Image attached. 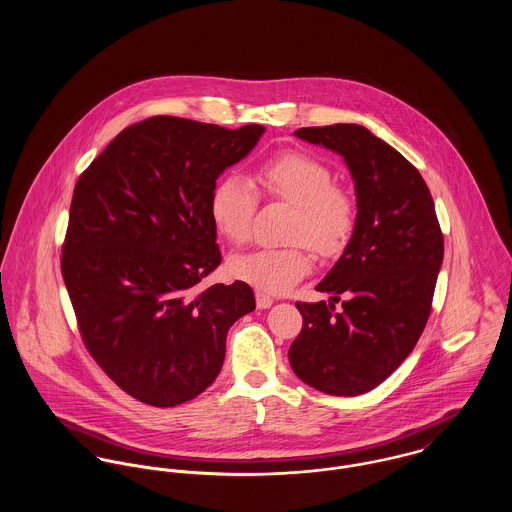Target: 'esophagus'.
<instances>
[{"mask_svg": "<svg viewBox=\"0 0 512 512\" xmlns=\"http://www.w3.org/2000/svg\"><path fill=\"white\" fill-rule=\"evenodd\" d=\"M274 303V299L264 292H256V305L258 309H268Z\"/></svg>", "mask_w": 512, "mask_h": 512, "instance_id": "esophagus-1", "label": "esophagus"}]
</instances>
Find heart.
<instances>
[{
	"label": "heart",
	"mask_w": 512,
	"mask_h": 512,
	"mask_svg": "<svg viewBox=\"0 0 512 512\" xmlns=\"http://www.w3.org/2000/svg\"><path fill=\"white\" fill-rule=\"evenodd\" d=\"M266 199L292 205L286 240L288 246L264 248L232 262V274L260 292L282 293L309 274L311 250L329 260L349 246L359 220L355 195L333 183V171L321 159L288 149L260 163L252 177ZM258 195L252 185L236 175H226L211 193V219L232 244H244L252 234Z\"/></svg>",
	"instance_id": "heart-1"
}]
</instances>
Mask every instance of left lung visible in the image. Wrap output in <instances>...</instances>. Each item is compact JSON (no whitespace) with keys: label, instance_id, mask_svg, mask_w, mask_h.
Listing matches in <instances>:
<instances>
[{"label":"left lung","instance_id":"8db88e82","mask_svg":"<svg viewBox=\"0 0 512 512\" xmlns=\"http://www.w3.org/2000/svg\"><path fill=\"white\" fill-rule=\"evenodd\" d=\"M295 136L345 157L359 220L343 256L315 288L331 293V301L295 303L303 325L288 357L305 384L359 396L414 351L432 311L443 234L420 171L365 126L299 128Z\"/></svg>","mask_w":512,"mask_h":512}]
</instances>
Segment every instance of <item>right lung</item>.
<instances>
[{
	"label": "right lung",
	"mask_w": 512,
	"mask_h": 512,
	"mask_svg": "<svg viewBox=\"0 0 512 512\" xmlns=\"http://www.w3.org/2000/svg\"><path fill=\"white\" fill-rule=\"evenodd\" d=\"M264 126L153 116L122 130L74 185L61 272L90 357L126 394L171 408L219 376L252 288L201 282L222 260L209 203Z\"/></svg>",
	"instance_id": "obj_1"
}]
</instances>
